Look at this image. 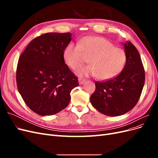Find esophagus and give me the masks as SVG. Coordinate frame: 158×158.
<instances>
[{
  "instance_id": "obj_1",
  "label": "esophagus",
  "mask_w": 158,
  "mask_h": 158,
  "mask_svg": "<svg viewBox=\"0 0 158 158\" xmlns=\"http://www.w3.org/2000/svg\"><path fill=\"white\" fill-rule=\"evenodd\" d=\"M85 79L82 78H79V79H78V82H79V84H84V83L85 82Z\"/></svg>"
}]
</instances>
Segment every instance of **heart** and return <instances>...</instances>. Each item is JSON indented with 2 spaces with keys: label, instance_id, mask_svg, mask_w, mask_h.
I'll use <instances>...</instances> for the list:
<instances>
[{
  "label": "heart",
  "instance_id": "obj_1",
  "mask_svg": "<svg viewBox=\"0 0 158 158\" xmlns=\"http://www.w3.org/2000/svg\"><path fill=\"white\" fill-rule=\"evenodd\" d=\"M87 58L90 65L80 69L78 74L96 76L100 80L117 77L123 71L127 60L123 49L114 47L106 38L96 36L84 37L79 44L71 43L63 52L65 63L73 70L85 63Z\"/></svg>",
  "mask_w": 158,
  "mask_h": 158
}]
</instances>
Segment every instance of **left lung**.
Returning a JSON list of instances; mask_svg holds the SVG:
<instances>
[{
    "label": "left lung",
    "mask_w": 158,
    "mask_h": 158,
    "mask_svg": "<svg viewBox=\"0 0 158 158\" xmlns=\"http://www.w3.org/2000/svg\"><path fill=\"white\" fill-rule=\"evenodd\" d=\"M127 63L117 77L95 82V90L90 102L98 111L116 117L125 114L140 99L145 82V71L139 52L132 43L124 44Z\"/></svg>",
    "instance_id": "8db88e82"
}]
</instances>
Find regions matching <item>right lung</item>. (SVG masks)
Instances as JSON below:
<instances>
[{"instance_id":"obj_1","label":"right lung","mask_w":158,"mask_h":158,"mask_svg":"<svg viewBox=\"0 0 158 158\" xmlns=\"http://www.w3.org/2000/svg\"><path fill=\"white\" fill-rule=\"evenodd\" d=\"M70 33H47L33 39L18 60L16 83L19 93L32 111L40 115L60 112L70 101L78 78L63 59L71 41Z\"/></svg>"}]
</instances>
